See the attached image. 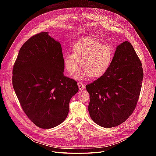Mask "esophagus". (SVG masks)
<instances>
[{
    "mask_svg": "<svg viewBox=\"0 0 156 156\" xmlns=\"http://www.w3.org/2000/svg\"><path fill=\"white\" fill-rule=\"evenodd\" d=\"M77 84H78V87H79L80 90H84V88H85V87H84V84L81 82H78Z\"/></svg>",
    "mask_w": 156,
    "mask_h": 156,
    "instance_id": "1",
    "label": "esophagus"
}]
</instances>
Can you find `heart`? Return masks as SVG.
Listing matches in <instances>:
<instances>
[{
    "mask_svg": "<svg viewBox=\"0 0 156 156\" xmlns=\"http://www.w3.org/2000/svg\"><path fill=\"white\" fill-rule=\"evenodd\" d=\"M72 53L64 54V68L72 74L79 68L81 62L82 68L75 75L81 79L87 75L91 78H99L109 69L115 57V51L108 44H102L92 37H83L75 41L72 48Z\"/></svg>",
    "mask_w": 156,
    "mask_h": 156,
    "instance_id": "obj_1",
    "label": "heart"
}]
</instances>
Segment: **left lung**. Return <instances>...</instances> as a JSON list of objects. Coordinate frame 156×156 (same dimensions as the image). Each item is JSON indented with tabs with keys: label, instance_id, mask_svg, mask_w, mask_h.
I'll return each instance as SVG.
<instances>
[{
	"label": "left lung",
	"instance_id": "obj_1",
	"mask_svg": "<svg viewBox=\"0 0 156 156\" xmlns=\"http://www.w3.org/2000/svg\"><path fill=\"white\" fill-rule=\"evenodd\" d=\"M143 79L142 64L133 47L127 41L118 45L108 72L86 86L93 121L106 128L125 122L136 107Z\"/></svg>",
	"mask_w": 156,
	"mask_h": 156
}]
</instances>
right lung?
I'll return each mask as SVG.
<instances>
[{"label": "right lung", "mask_w": 156, "mask_h": 156, "mask_svg": "<svg viewBox=\"0 0 156 156\" xmlns=\"http://www.w3.org/2000/svg\"><path fill=\"white\" fill-rule=\"evenodd\" d=\"M62 47L48 32L30 37L14 63L12 84L27 117L36 126L49 129L62 123L69 101L79 88L64 75Z\"/></svg>", "instance_id": "right-lung-1"}]
</instances>
